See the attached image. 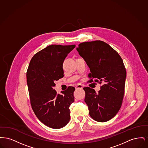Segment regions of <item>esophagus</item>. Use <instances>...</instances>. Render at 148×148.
<instances>
[{"mask_svg":"<svg viewBox=\"0 0 148 148\" xmlns=\"http://www.w3.org/2000/svg\"><path fill=\"white\" fill-rule=\"evenodd\" d=\"M75 89H83V86L82 85H77L75 86Z\"/></svg>","mask_w":148,"mask_h":148,"instance_id":"esophagus-1","label":"esophagus"}]
</instances>
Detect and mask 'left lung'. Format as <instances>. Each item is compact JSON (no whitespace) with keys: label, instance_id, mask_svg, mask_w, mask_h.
I'll return each instance as SVG.
<instances>
[{"label":"left lung","instance_id":"obj_1","mask_svg":"<svg viewBox=\"0 0 148 148\" xmlns=\"http://www.w3.org/2000/svg\"><path fill=\"white\" fill-rule=\"evenodd\" d=\"M77 50L90 68L89 77L103 84L98 93L89 87L83 88L89 114L95 121H107L115 116L122 104L127 77L123 61L109 44L100 40L82 42Z\"/></svg>","mask_w":148,"mask_h":148}]
</instances>
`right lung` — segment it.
I'll return each instance as SVG.
<instances>
[{
    "label": "right lung",
    "instance_id": "1",
    "mask_svg": "<svg viewBox=\"0 0 148 148\" xmlns=\"http://www.w3.org/2000/svg\"><path fill=\"white\" fill-rule=\"evenodd\" d=\"M75 45H50L32 58L27 73L31 106L42 123L53 129L65 127L70 120L69 106L75 88L57 94L54 81L64 77V59Z\"/></svg>",
    "mask_w": 148,
    "mask_h": 148
}]
</instances>
